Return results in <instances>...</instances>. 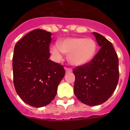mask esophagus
Listing matches in <instances>:
<instances>
[{
    "mask_svg": "<svg viewBox=\"0 0 130 130\" xmlns=\"http://www.w3.org/2000/svg\"><path fill=\"white\" fill-rule=\"evenodd\" d=\"M72 72V70L71 68H66V73H71Z\"/></svg>",
    "mask_w": 130,
    "mask_h": 130,
    "instance_id": "obj_1",
    "label": "esophagus"
}]
</instances>
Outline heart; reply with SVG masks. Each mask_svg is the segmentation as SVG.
Here are the masks:
<instances>
[{"label": "heart", "instance_id": "heart-1", "mask_svg": "<svg viewBox=\"0 0 130 130\" xmlns=\"http://www.w3.org/2000/svg\"><path fill=\"white\" fill-rule=\"evenodd\" d=\"M97 50V43L90 38L75 37L64 39L60 44L53 45L51 53L56 60H60L64 53L68 55L69 62L74 66H83L91 61Z\"/></svg>", "mask_w": 130, "mask_h": 130}]
</instances>
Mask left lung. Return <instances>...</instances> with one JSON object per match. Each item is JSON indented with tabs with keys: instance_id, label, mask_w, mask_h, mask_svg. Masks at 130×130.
Instances as JSON below:
<instances>
[{
	"instance_id": "left-lung-1",
	"label": "left lung",
	"mask_w": 130,
	"mask_h": 130,
	"mask_svg": "<svg viewBox=\"0 0 130 130\" xmlns=\"http://www.w3.org/2000/svg\"><path fill=\"white\" fill-rule=\"evenodd\" d=\"M101 47L91 61L77 66L74 94L82 103L94 106L106 102L117 88L119 79V59L112 43L97 32H93Z\"/></svg>"
}]
</instances>
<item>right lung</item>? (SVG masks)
Returning a JSON list of instances; mask_svg holds the SVG:
<instances>
[{
	"label": "right lung",
	"instance_id": "1",
	"mask_svg": "<svg viewBox=\"0 0 130 130\" xmlns=\"http://www.w3.org/2000/svg\"><path fill=\"white\" fill-rule=\"evenodd\" d=\"M51 34L31 31L16 43L13 56V85L25 103L41 107L52 102L65 75L63 66L49 60Z\"/></svg>",
	"mask_w": 130,
	"mask_h": 130
}]
</instances>
